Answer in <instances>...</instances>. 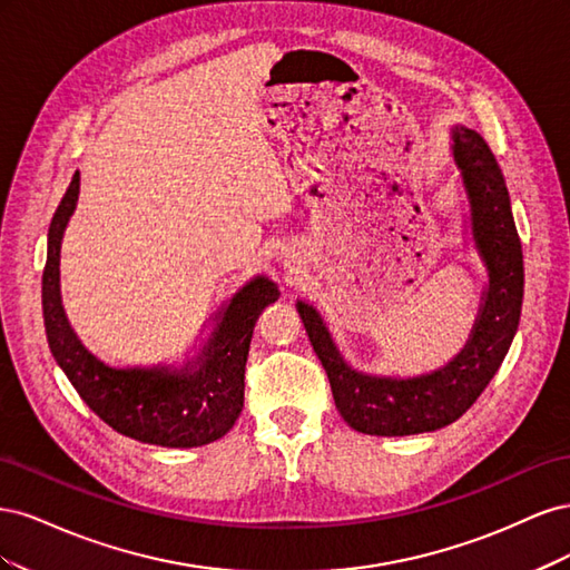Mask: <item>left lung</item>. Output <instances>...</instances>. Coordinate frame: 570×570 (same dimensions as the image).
I'll use <instances>...</instances> for the list:
<instances>
[{"label": "left lung", "instance_id": "obj_1", "mask_svg": "<svg viewBox=\"0 0 570 570\" xmlns=\"http://www.w3.org/2000/svg\"><path fill=\"white\" fill-rule=\"evenodd\" d=\"M452 154L471 202L473 239L488 266L490 285L482 292L469 342L450 364L419 377L358 373L337 352L316 308L297 302L306 335L331 381L340 416L358 433L402 438L454 423L488 387L519 331L523 252L502 168L488 142L465 126L452 128Z\"/></svg>", "mask_w": 570, "mask_h": 570}]
</instances>
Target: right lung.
I'll list each match as a JSON object with an SVG mask.
<instances>
[{
	"mask_svg": "<svg viewBox=\"0 0 570 570\" xmlns=\"http://www.w3.org/2000/svg\"><path fill=\"white\" fill-rule=\"evenodd\" d=\"M78 193L80 174L76 170L47 235L42 314L57 364L80 400L120 435L159 446H202L223 438L245 404V364L254 323L281 297L278 285L256 275L239 289L228 308H223L220 323L202 354L183 368H111L82 347L61 306V237Z\"/></svg>",
	"mask_w": 570,
	"mask_h": 570,
	"instance_id": "1",
	"label": "right lung"
}]
</instances>
